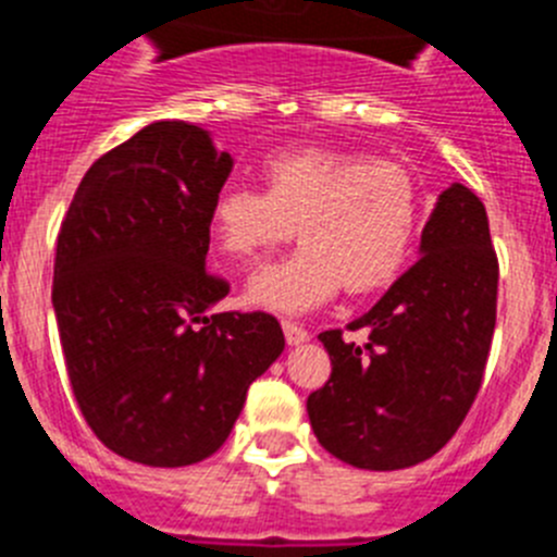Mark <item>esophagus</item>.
<instances>
[{
    "mask_svg": "<svg viewBox=\"0 0 557 557\" xmlns=\"http://www.w3.org/2000/svg\"><path fill=\"white\" fill-rule=\"evenodd\" d=\"M283 333H285V341H288L290 347H299V344H305V341L310 338L308 330L299 327V324H294V322H283Z\"/></svg>",
    "mask_w": 557,
    "mask_h": 557,
    "instance_id": "34e87169",
    "label": "esophagus"
}]
</instances>
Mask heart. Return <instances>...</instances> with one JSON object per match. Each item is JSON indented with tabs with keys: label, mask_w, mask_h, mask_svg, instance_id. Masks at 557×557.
Instances as JSON below:
<instances>
[{
	"label": "heart",
	"mask_w": 557,
	"mask_h": 557,
	"mask_svg": "<svg viewBox=\"0 0 557 557\" xmlns=\"http://www.w3.org/2000/svg\"><path fill=\"white\" fill-rule=\"evenodd\" d=\"M267 191L224 185L210 202V227L224 255L258 260L288 242L302 247L260 269L247 302L274 313H305L349 294H369L403 272L413 252L422 199L413 174L394 160L338 149H294L263 163Z\"/></svg>",
	"instance_id": "obj_1"
}]
</instances>
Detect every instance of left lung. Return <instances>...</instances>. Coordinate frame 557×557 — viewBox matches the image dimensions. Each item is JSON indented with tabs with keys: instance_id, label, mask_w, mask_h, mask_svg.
I'll list each match as a JSON object with an SVG mask.
<instances>
[{
	"instance_id": "8db88e82",
	"label": "left lung",
	"mask_w": 557,
	"mask_h": 557,
	"mask_svg": "<svg viewBox=\"0 0 557 557\" xmlns=\"http://www.w3.org/2000/svg\"><path fill=\"white\" fill-rule=\"evenodd\" d=\"M497 252L478 194L453 183L422 230L419 260L349 324L366 344L319 335L333 363L308 397L310 428L338 460L394 472L433 458L483 383L497 324Z\"/></svg>"
}]
</instances>
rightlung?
Returning a JSON list of instances; mask_svg holds the SVG:
<instances>
[{"label":"right lung","mask_w":557,"mask_h":557,"mask_svg":"<svg viewBox=\"0 0 557 557\" xmlns=\"http://www.w3.org/2000/svg\"><path fill=\"white\" fill-rule=\"evenodd\" d=\"M233 158L208 129L154 122L85 172L60 224L52 308L74 399L104 447L191 466L227 441L285 347L269 313H210V202Z\"/></svg>","instance_id":"right-lung-1"}]
</instances>
